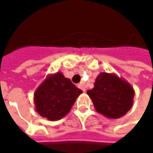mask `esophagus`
<instances>
[{"label": "esophagus", "mask_w": 153, "mask_h": 153, "mask_svg": "<svg viewBox=\"0 0 153 153\" xmlns=\"http://www.w3.org/2000/svg\"><path fill=\"white\" fill-rule=\"evenodd\" d=\"M78 87H79V88L80 89H82L83 91V92H85V91H86V89H85V88H84V87H83V84L82 83H79V85H78Z\"/></svg>", "instance_id": "obj_1"}]
</instances>
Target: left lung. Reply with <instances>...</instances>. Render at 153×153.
Listing matches in <instances>:
<instances>
[{
    "label": "left lung",
    "instance_id": "left-lung-1",
    "mask_svg": "<svg viewBox=\"0 0 153 153\" xmlns=\"http://www.w3.org/2000/svg\"><path fill=\"white\" fill-rule=\"evenodd\" d=\"M87 93L97 112L109 119H119L131 109L134 90L115 74L102 72L97 77L94 88Z\"/></svg>",
    "mask_w": 153,
    "mask_h": 153
}]
</instances>
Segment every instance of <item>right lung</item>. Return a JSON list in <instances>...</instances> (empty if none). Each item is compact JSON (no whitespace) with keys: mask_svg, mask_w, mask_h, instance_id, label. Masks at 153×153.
Here are the masks:
<instances>
[{"mask_svg":"<svg viewBox=\"0 0 153 153\" xmlns=\"http://www.w3.org/2000/svg\"><path fill=\"white\" fill-rule=\"evenodd\" d=\"M82 93L60 71L49 74L35 91V109L49 120H58L70 112Z\"/></svg>","mask_w":153,"mask_h":153,"instance_id":"right-lung-1","label":"right lung"}]
</instances>
